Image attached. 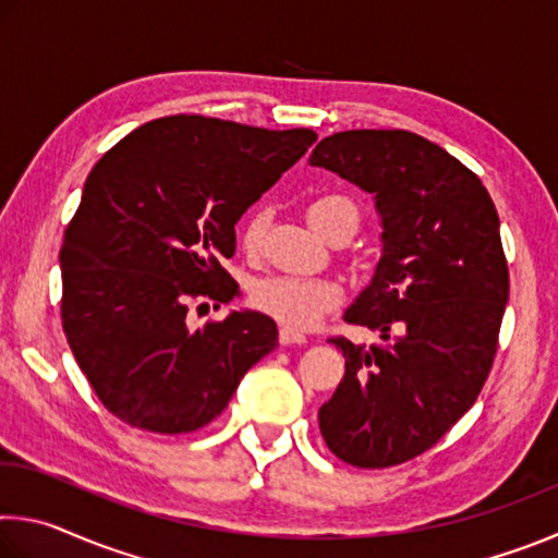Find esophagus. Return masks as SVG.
<instances>
[{
  "mask_svg": "<svg viewBox=\"0 0 558 558\" xmlns=\"http://www.w3.org/2000/svg\"><path fill=\"white\" fill-rule=\"evenodd\" d=\"M278 339H280V344H282V347H288V344H307V337H305V335L292 332V329H288V327H282V329H280Z\"/></svg>",
  "mask_w": 558,
  "mask_h": 558,
  "instance_id": "obj_1",
  "label": "esophagus"
}]
</instances>
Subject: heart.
Instances as JSON below:
<instances>
[{
  "label": "heart",
  "mask_w": 558,
  "mask_h": 558,
  "mask_svg": "<svg viewBox=\"0 0 558 558\" xmlns=\"http://www.w3.org/2000/svg\"><path fill=\"white\" fill-rule=\"evenodd\" d=\"M305 214L313 229L323 233L325 239H335L339 233L352 235L359 226L356 202L339 192L315 196L307 204ZM263 231H266V216L253 211L241 229L243 251L256 253L263 241ZM248 300L258 313L276 319L278 325L292 329V332H305L342 302V290L337 282L325 278L266 276L253 282Z\"/></svg>",
  "instance_id": "1"
}]
</instances>
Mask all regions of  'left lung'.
I'll return each mask as SVG.
<instances>
[{"instance_id": "1", "label": "left lung", "mask_w": 558, "mask_h": 558, "mask_svg": "<svg viewBox=\"0 0 558 558\" xmlns=\"http://www.w3.org/2000/svg\"><path fill=\"white\" fill-rule=\"evenodd\" d=\"M310 165L374 194L384 253L344 319L393 335L369 349L329 339L344 376L319 430L349 465H401L456 426L493 369L509 298L499 216L475 172L409 130L335 132Z\"/></svg>"}]
</instances>
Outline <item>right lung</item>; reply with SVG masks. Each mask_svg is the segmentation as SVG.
Masks as SVG:
<instances>
[{
  "instance_id": "right-lung-1",
  "label": "right lung",
  "mask_w": 558,
  "mask_h": 558,
  "mask_svg": "<svg viewBox=\"0 0 558 558\" xmlns=\"http://www.w3.org/2000/svg\"><path fill=\"white\" fill-rule=\"evenodd\" d=\"M317 135L169 116L132 130L90 169L61 245V319L100 403L130 426L192 433L278 347L270 317L241 310L202 329L189 302H231L235 223Z\"/></svg>"
}]
</instances>
